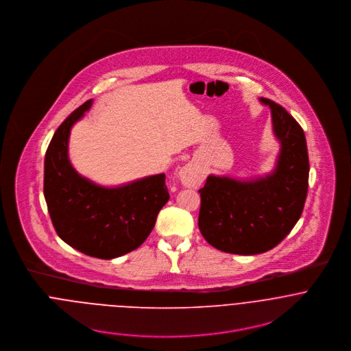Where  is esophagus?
<instances>
[{
    "mask_svg": "<svg viewBox=\"0 0 351 351\" xmlns=\"http://www.w3.org/2000/svg\"><path fill=\"white\" fill-rule=\"evenodd\" d=\"M178 176H180L181 184L186 188H197L202 182V174H201L200 170L195 165H191V163L181 167Z\"/></svg>",
    "mask_w": 351,
    "mask_h": 351,
    "instance_id": "1",
    "label": "esophagus"
}]
</instances>
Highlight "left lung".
I'll list each match as a JSON object with an SVG mask.
<instances>
[{"label":"left lung","instance_id":"1","mask_svg":"<svg viewBox=\"0 0 351 351\" xmlns=\"http://www.w3.org/2000/svg\"><path fill=\"white\" fill-rule=\"evenodd\" d=\"M259 101L270 108L280 142L274 170L247 181L210 174L199 191L201 234L210 246L230 254L276 247L299 221L308 192L309 160L300 124L281 105Z\"/></svg>","mask_w":351,"mask_h":351}]
</instances>
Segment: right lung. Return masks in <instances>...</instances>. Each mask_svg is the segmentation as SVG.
I'll return each mask as SVG.
<instances>
[{
    "instance_id": "add662e5",
    "label": "right lung",
    "mask_w": 351,
    "mask_h": 351,
    "mask_svg": "<svg viewBox=\"0 0 351 351\" xmlns=\"http://www.w3.org/2000/svg\"><path fill=\"white\" fill-rule=\"evenodd\" d=\"M78 106L55 131L45 158V199L59 238L89 256L112 259L138 249L169 201L166 176L106 188L77 173L69 159L73 125L92 108Z\"/></svg>"
}]
</instances>
